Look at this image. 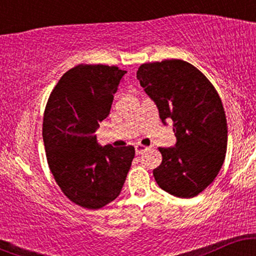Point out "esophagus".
<instances>
[{
  "instance_id": "34e87169",
  "label": "esophagus",
  "mask_w": 256,
  "mask_h": 256,
  "mask_svg": "<svg viewBox=\"0 0 256 256\" xmlns=\"http://www.w3.org/2000/svg\"><path fill=\"white\" fill-rule=\"evenodd\" d=\"M134 149H136V154L137 155H140V154H143V152H146L148 150V146H142V144H137V146H134Z\"/></svg>"
}]
</instances>
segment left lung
<instances>
[{"label": "left lung", "mask_w": 256, "mask_h": 256, "mask_svg": "<svg viewBox=\"0 0 256 256\" xmlns=\"http://www.w3.org/2000/svg\"><path fill=\"white\" fill-rule=\"evenodd\" d=\"M137 79L164 125L172 119L177 138L174 146L158 148L162 162L152 171L155 180L177 198L198 195L225 160L228 124L218 92L204 73L176 58L140 64Z\"/></svg>", "instance_id": "obj_1"}]
</instances>
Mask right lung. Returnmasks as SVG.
<instances>
[{"mask_svg": "<svg viewBox=\"0 0 256 256\" xmlns=\"http://www.w3.org/2000/svg\"><path fill=\"white\" fill-rule=\"evenodd\" d=\"M125 73L116 66L78 64L61 77L44 110L49 168L64 195L88 210L118 198L134 158L132 146H102L95 134Z\"/></svg>", "mask_w": 256, "mask_h": 256, "instance_id": "obj_1", "label": "right lung"}]
</instances>
